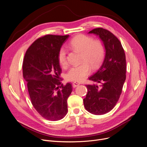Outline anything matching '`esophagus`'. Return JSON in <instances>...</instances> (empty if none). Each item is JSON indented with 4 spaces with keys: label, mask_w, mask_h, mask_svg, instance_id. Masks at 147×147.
Instances as JSON below:
<instances>
[{
    "label": "esophagus",
    "mask_w": 147,
    "mask_h": 147,
    "mask_svg": "<svg viewBox=\"0 0 147 147\" xmlns=\"http://www.w3.org/2000/svg\"><path fill=\"white\" fill-rule=\"evenodd\" d=\"M80 84V83L78 82H74L73 83V88H76L77 86H78Z\"/></svg>",
    "instance_id": "esophagus-1"
}]
</instances>
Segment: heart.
<instances>
[{"label": "heart", "instance_id": "1", "mask_svg": "<svg viewBox=\"0 0 147 147\" xmlns=\"http://www.w3.org/2000/svg\"><path fill=\"white\" fill-rule=\"evenodd\" d=\"M69 46L74 51L82 53V62L78 66L70 68L66 74L68 80L80 82L89 74L90 68L98 66L104 55V47L99 40H94L91 37L84 34H79L73 37L69 42ZM58 60L61 66L67 65V51L62 47L58 52Z\"/></svg>", "mask_w": 147, "mask_h": 147}]
</instances>
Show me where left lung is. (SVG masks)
<instances>
[{
  "label": "left lung",
  "mask_w": 147,
  "mask_h": 147,
  "mask_svg": "<svg viewBox=\"0 0 147 147\" xmlns=\"http://www.w3.org/2000/svg\"><path fill=\"white\" fill-rule=\"evenodd\" d=\"M89 34L100 38L105 48V57L98 71L89 80L101 83L87 84L84 106L89 113L102 115L110 111L117 104L126 80V61L124 49L118 38L109 30L97 28Z\"/></svg>",
  "instance_id": "left-lung-1"
}]
</instances>
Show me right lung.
I'll return each mask as SVG.
<instances>
[{
  "label": "right lung",
  "mask_w": 147,
  "mask_h": 147,
  "mask_svg": "<svg viewBox=\"0 0 147 147\" xmlns=\"http://www.w3.org/2000/svg\"><path fill=\"white\" fill-rule=\"evenodd\" d=\"M69 35L48 34L38 38L26 52L22 73L27 82L31 101L42 116L49 120L63 119L68 111L67 99L71 84L60 81L58 52Z\"/></svg>",
  "instance_id": "obj_1"
}]
</instances>
